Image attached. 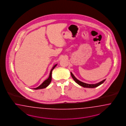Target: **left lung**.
<instances>
[{"instance_id":"obj_1","label":"left lung","mask_w":126,"mask_h":126,"mask_svg":"<svg viewBox=\"0 0 126 126\" xmlns=\"http://www.w3.org/2000/svg\"><path fill=\"white\" fill-rule=\"evenodd\" d=\"M71 77L73 78L74 80L78 84H79V85L82 86V87H84V88H94L97 87L98 86H100L102 84H103L105 81V80H106L105 79L104 80L101 81V82H99V83H96V84H87V83H85L81 82V81H79V80H78L77 78H76V77L74 76V75L71 72Z\"/></svg>"}]
</instances>
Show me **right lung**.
<instances>
[{"mask_svg":"<svg viewBox=\"0 0 126 126\" xmlns=\"http://www.w3.org/2000/svg\"><path fill=\"white\" fill-rule=\"evenodd\" d=\"M57 64H55L52 68V69H51L50 72V74H49V77L46 80H45L44 82H43L39 86H38L37 88H33L34 89H42V88H47L51 82L52 80V71L54 69L55 67L56 66Z\"/></svg>","mask_w":126,"mask_h":126,"instance_id":"obj_1","label":"right lung"}]
</instances>
